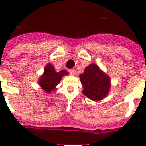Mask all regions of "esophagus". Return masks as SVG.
<instances>
[{"instance_id": "esophagus-1", "label": "esophagus", "mask_w": 146, "mask_h": 146, "mask_svg": "<svg viewBox=\"0 0 146 146\" xmlns=\"http://www.w3.org/2000/svg\"><path fill=\"white\" fill-rule=\"evenodd\" d=\"M69 72H70V73L72 75V76H75L76 73V71L75 69H70V70H69Z\"/></svg>"}]
</instances>
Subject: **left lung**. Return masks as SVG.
Returning a JSON list of instances; mask_svg holds the SVG:
<instances>
[{
	"mask_svg": "<svg viewBox=\"0 0 146 146\" xmlns=\"http://www.w3.org/2000/svg\"><path fill=\"white\" fill-rule=\"evenodd\" d=\"M83 94L93 101H100L107 96L111 87V80L96 64H90L80 74Z\"/></svg>",
	"mask_w": 146,
	"mask_h": 146,
	"instance_id": "8db88e82",
	"label": "left lung"
}]
</instances>
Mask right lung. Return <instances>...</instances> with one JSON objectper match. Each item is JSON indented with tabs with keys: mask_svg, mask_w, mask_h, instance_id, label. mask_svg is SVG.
<instances>
[{
	"mask_svg": "<svg viewBox=\"0 0 146 146\" xmlns=\"http://www.w3.org/2000/svg\"><path fill=\"white\" fill-rule=\"evenodd\" d=\"M68 74V73L65 70L55 71L54 66L48 63L44 68L43 75L39 78V84L46 93H50L56 89V86L60 82L62 76Z\"/></svg>",
	"mask_w": 146,
	"mask_h": 146,
	"instance_id": "1",
	"label": "right lung"
}]
</instances>
